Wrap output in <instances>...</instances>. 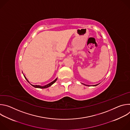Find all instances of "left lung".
Masks as SVG:
<instances>
[{"instance_id": "left-lung-1", "label": "left lung", "mask_w": 130, "mask_h": 130, "mask_svg": "<svg viewBox=\"0 0 130 130\" xmlns=\"http://www.w3.org/2000/svg\"><path fill=\"white\" fill-rule=\"evenodd\" d=\"M84 85H86V86H89V85H85V84H83ZM99 84H96V85H92V86H97V85H98Z\"/></svg>"}]
</instances>
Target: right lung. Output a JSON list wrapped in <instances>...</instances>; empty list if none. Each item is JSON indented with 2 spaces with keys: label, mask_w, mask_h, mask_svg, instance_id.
<instances>
[{
  "label": "right lung",
  "mask_w": 130,
  "mask_h": 130,
  "mask_svg": "<svg viewBox=\"0 0 130 130\" xmlns=\"http://www.w3.org/2000/svg\"><path fill=\"white\" fill-rule=\"evenodd\" d=\"M25 77V79L27 80V81L30 83V82H29V81L27 79V78H26V77H25V76H24ZM57 79H58V78H56L53 81H52V82H51V83H49V84H47V85H45V86H40V85H32V84H31V85H32V86H33V87H35V88H48V87H50V86H51L53 83H54L55 82H56V81L57 80Z\"/></svg>",
  "instance_id": "right-lung-1"
}]
</instances>
